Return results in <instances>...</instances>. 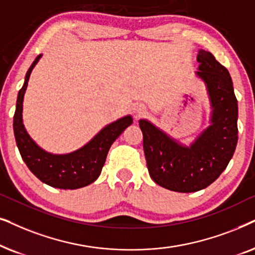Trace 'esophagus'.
<instances>
[{
  "mask_svg": "<svg viewBox=\"0 0 255 255\" xmlns=\"http://www.w3.org/2000/svg\"><path fill=\"white\" fill-rule=\"evenodd\" d=\"M144 113H145V107L142 106V105H138V106L135 108V119L141 118Z\"/></svg>",
  "mask_w": 255,
  "mask_h": 255,
  "instance_id": "esophagus-1",
  "label": "esophagus"
}]
</instances>
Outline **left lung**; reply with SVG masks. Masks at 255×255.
<instances>
[{"label": "left lung", "instance_id": "obj_1", "mask_svg": "<svg viewBox=\"0 0 255 255\" xmlns=\"http://www.w3.org/2000/svg\"><path fill=\"white\" fill-rule=\"evenodd\" d=\"M196 74L203 79L211 101V126L183 147L147 120H140L143 150L152 181L176 192L205 189L219 177L238 142V101L229 71L211 52L199 50Z\"/></svg>", "mask_w": 255, "mask_h": 255}]
</instances>
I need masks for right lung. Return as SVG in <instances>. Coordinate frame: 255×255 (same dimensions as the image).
Returning <instances> with one entry per match:
<instances>
[{
    "label": "right lung",
    "instance_id": "add662e5",
    "mask_svg": "<svg viewBox=\"0 0 255 255\" xmlns=\"http://www.w3.org/2000/svg\"><path fill=\"white\" fill-rule=\"evenodd\" d=\"M42 54L37 56L25 76L24 85L17 97L13 114V134L23 161L30 171L45 184L58 189H79L93 183L99 177L106 161L108 150L133 119L130 115L105 127L86 145L66 155H52L40 149L26 133L22 121L23 98L31 71Z\"/></svg>",
    "mask_w": 255,
    "mask_h": 255
}]
</instances>
